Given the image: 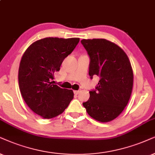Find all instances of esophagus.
Returning <instances> with one entry per match:
<instances>
[{
  "instance_id": "1",
  "label": "esophagus",
  "mask_w": 155,
  "mask_h": 155,
  "mask_svg": "<svg viewBox=\"0 0 155 155\" xmlns=\"http://www.w3.org/2000/svg\"><path fill=\"white\" fill-rule=\"evenodd\" d=\"M79 92H80L79 90H78V91H74V94H79Z\"/></svg>"
}]
</instances>
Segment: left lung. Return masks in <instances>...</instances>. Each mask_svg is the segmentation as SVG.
<instances>
[{
  "label": "left lung",
  "instance_id": "1",
  "mask_svg": "<svg viewBox=\"0 0 155 155\" xmlns=\"http://www.w3.org/2000/svg\"><path fill=\"white\" fill-rule=\"evenodd\" d=\"M89 56V74L99 77L89 100L83 102L90 117L108 122L117 118L128 104L133 87L130 60L120 47L103 38L81 41Z\"/></svg>",
  "mask_w": 155,
  "mask_h": 155
}]
</instances>
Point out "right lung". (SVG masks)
Returning <instances> with one entry per match:
<instances>
[{
	"label": "right lung",
	"mask_w": 155,
	"mask_h": 155,
	"mask_svg": "<svg viewBox=\"0 0 155 155\" xmlns=\"http://www.w3.org/2000/svg\"><path fill=\"white\" fill-rule=\"evenodd\" d=\"M79 42V38L48 37L33 43L23 55L18 69L21 95L29 108L43 118L57 117L73 99L72 90L61 89L53 80Z\"/></svg>",
	"instance_id": "right-lung-1"
}]
</instances>
